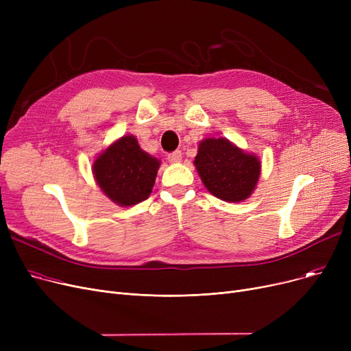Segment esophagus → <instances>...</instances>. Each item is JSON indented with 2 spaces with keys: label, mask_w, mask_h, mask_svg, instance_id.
<instances>
[{
  "label": "esophagus",
  "mask_w": 351,
  "mask_h": 351,
  "mask_svg": "<svg viewBox=\"0 0 351 351\" xmlns=\"http://www.w3.org/2000/svg\"><path fill=\"white\" fill-rule=\"evenodd\" d=\"M168 160L172 162V163H178L182 160V152L180 151H175V152H171L168 155Z\"/></svg>",
  "instance_id": "obj_1"
}]
</instances>
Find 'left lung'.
<instances>
[{
  "instance_id": "left-lung-1",
  "label": "left lung",
  "mask_w": 351,
  "mask_h": 351,
  "mask_svg": "<svg viewBox=\"0 0 351 351\" xmlns=\"http://www.w3.org/2000/svg\"><path fill=\"white\" fill-rule=\"evenodd\" d=\"M195 166L208 191L226 202L249 197L261 175L259 159L223 138L202 141Z\"/></svg>"
}]
</instances>
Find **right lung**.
<instances>
[{
  "label": "right lung",
  "instance_id": "1",
  "mask_svg": "<svg viewBox=\"0 0 351 351\" xmlns=\"http://www.w3.org/2000/svg\"><path fill=\"white\" fill-rule=\"evenodd\" d=\"M159 160L141 149L128 135L110 145L94 162V175L102 192L121 206H132L151 195Z\"/></svg>",
  "mask_w": 351,
  "mask_h": 351
}]
</instances>
